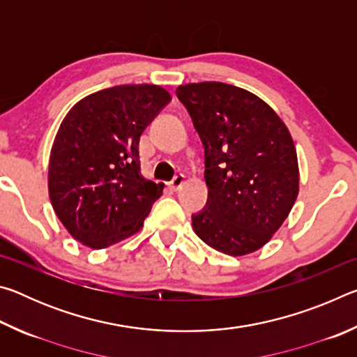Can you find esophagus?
Instances as JSON below:
<instances>
[{
    "mask_svg": "<svg viewBox=\"0 0 357 357\" xmlns=\"http://www.w3.org/2000/svg\"><path fill=\"white\" fill-rule=\"evenodd\" d=\"M184 181H185V176H184V174H178V176H174V179H173L172 183L168 184V185H170V189H172V190L176 192V190H179V189H181V187H183Z\"/></svg>",
    "mask_w": 357,
    "mask_h": 357,
    "instance_id": "34e87169",
    "label": "esophagus"
}]
</instances>
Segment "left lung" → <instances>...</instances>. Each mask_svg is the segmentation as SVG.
<instances>
[{
  "label": "left lung",
  "instance_id": "1",
  "mask_svg": "<svg viewBox=\"0 0 357 357\" xmlns=\"http://www.w3.org/2000/svg\"><path fill=\"white\" fill-rule=\"evenodd\" d=\"M204 146L208 202L192 215L197 236L231 257L268 243L299 193V167L285 123L258 96L220 82L178 86Z\"/></svg>",
  "mask_w": 357,
  "mask_h": 357
}]
</instances>
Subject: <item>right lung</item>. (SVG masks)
<instances>
[{
  "instance_id": "1",
  "label": "right lung",
  "mask_w": 357,
  "mask_h": 357,
  "mask_svg": "<svg viewBox=\"0 0 357 357\" xmlns=\"http://www.w3.org/2000/svg\"><path fill=\"white\" fill-rule=\"evenodd\" d=\"M172 100L157 84H119L66 114L48 162V195L70 236L105 249L140 231L164 184L142 176L143 130Z\"/></svg>"
}]
</instances>
